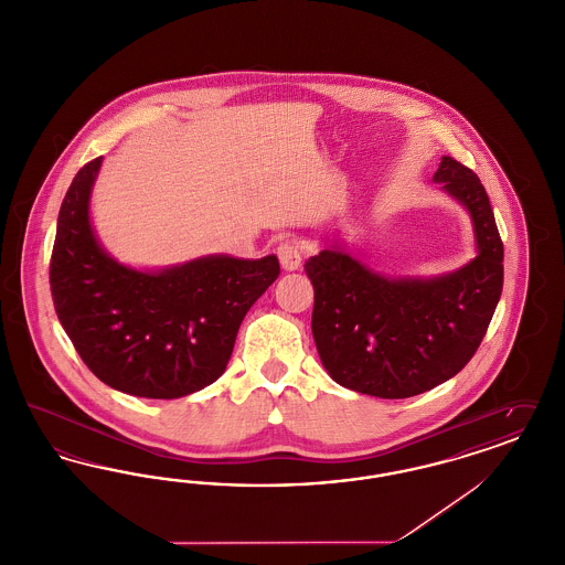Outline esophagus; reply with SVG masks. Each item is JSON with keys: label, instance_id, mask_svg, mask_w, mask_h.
Wrapping results in <instances>:
<instances>
[{"label": "esophagus", "instance_id": "1", "mask_svg": "<svg viewBox=\"0 0 565 565\" xmlns=\"http://www.w3.org/2000/svg\"><path fill=\"white\" fill-rule=\"evenodd\" d=\"M279 263L286 270H296L302 263V249L296 242H281L277 245Z\"/></svg>", "mask_w": 565, "mask_h": 565}]
</instances>
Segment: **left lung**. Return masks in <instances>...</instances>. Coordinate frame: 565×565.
<instances>
[{"label": "left lung", "instance_id": "1", "mask_svg": "<svg viewBox=\"0 0 565 565\" xmlns=\"http://www.w3.org/2000/svg\"><path fill=\"white\" fill-rule=\"evenodd\" d=\"M434 180L472 215L479 256L431 279H387L348 254L305 263L313 339L337 383L376 398H411L456 376L477 353L504 284V245L479 175L443 157Z\"/></svg>", "mask_w": 565, "mask_h": 565}]
</instances>
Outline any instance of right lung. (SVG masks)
Returning <instances> with one entry per match:
<instances>
[{"label":"right lung","mask_w":565,"mask_h":565,"mask_svg":"<svg viewBox=\"0 0 565 565\" xmlns=\"http://www.w3.org/2000/svg\"><path fill=\"white\" fill-rule=\"evenodd\" d=\"M102 157L86 162L67 190L51 256L58 322L82 362L106 385L171 401L224 373L249 307L279 277V260L210 256L141 273L99 247L88 196Z\"/></svg>","instance_id":"1"}]
</instances>
